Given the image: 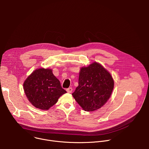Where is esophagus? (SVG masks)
Instances as JSON below:
<instances>
[{
  "mask_svg": "<svg viewBox=\"0 0 149 149\" xmlns=\"http://www.w3.org/2000/svg\"><path fill=\"white\" fill-rule=\"evenodd\" d=\"M67 91L68 93H71L72 91V88L71 87L70 88H68L67 89Z\"/></svg>",
  "mask_w": 149,
  "mask_h": 149,
  "instance_id": "obj_1",
  "label": "esophagus"
}]
</instances>
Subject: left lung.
I'll return each mask as SVG.
<instances>
[{"instance_id":"1","label":"left lung","mask_w":149,"mask_h":149,"mask_svg":"<svg viewBox=\"0 0 149 149\" xmlns=\"http://www.w3.org/2000/svg\"><path fill=\"white\" fill-rule=\"evenodd\" d=\"M114 84L110 72L94 62L81 68L78 86L72 95L84 110L93 111L100 109L108 101Z\"/></svg>"}]
</instances>
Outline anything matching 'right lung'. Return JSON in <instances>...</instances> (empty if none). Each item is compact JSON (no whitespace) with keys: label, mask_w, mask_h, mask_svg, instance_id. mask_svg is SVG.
<instances>
[{"label":"right lung","mask_w":149,"mask_h":149,"mask_svg":"<svg viewBox=\"0 0 149 149\" xmlns=\"http://www.w3.org/2000/svg\"><path fill=\"white\" fill-rule=\"evenodd\" d=\"M24 89L29 102L42 110H48L67 93L52 70L48 68L35 70L25 81Z\"/></svg>","instance_id":"1"}]
</instances>
